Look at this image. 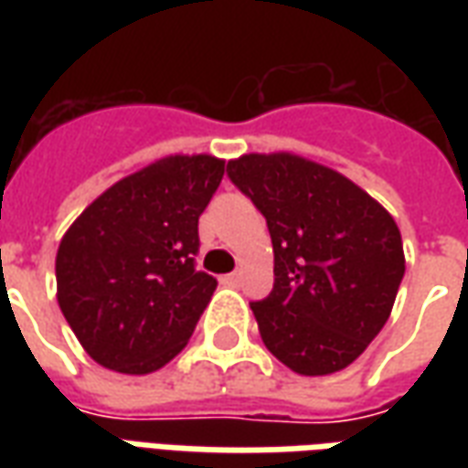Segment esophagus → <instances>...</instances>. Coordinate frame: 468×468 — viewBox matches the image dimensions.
<instances>
[{"label": "esophagus", "mask_w": 468, "mask_h": 468, "mask_svg": "<svg viewBox=\"0 0 468 468\" xmlns=\"http://www.w3.org/2000/svg\"><path fill=\"white\" fill-rule=\"evenodd\" d=\"M220 281H223L225 285H238L240 283V273H228V275H223Z\"/></svg>", "instance_id": "obj_1"}]
</instances>
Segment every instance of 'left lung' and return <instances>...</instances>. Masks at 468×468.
Instances as JSON below:
<instances>
[{"label":"left lung","mask_w":468,"mask_h":468,"mask_svg":"<svg viewBox=\"0 0 468 468\" xmlns=\"http://www.w3.org/2000/svg\"><path fill=\"white\" fill-rule=\"evenodd\" d=\"M228 177L273 240V291L250 303L265 348L301 376L351 366L388 321L406 271L396 220L348 177L301 154H243Z\"/></svg>","instance_id":"8db88e82"}]
</instances>
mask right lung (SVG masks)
Listing matches in <instances>:
<instances>
[{"label":"right lung","mask_w":468,"mask_h":468,"mask_svg":"<svg viewBox=\"0 0 468 468\" xmlns=\"http://www.w3.org/2000/svg\"><path fill=\"white\" fill-rule=\"evenodd\" d=\"M225 175L213 154H170L127 175L69 225L57 301L92 361L143 376L183 351L213 275L195 271L197 218Z\"/></svg>","instance_id":"obj_1"}]
</instances>
